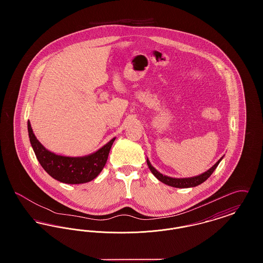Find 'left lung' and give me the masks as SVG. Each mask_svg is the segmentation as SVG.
<instances>
[{
  "label": "left lung",
  "instance_id": "obj_1",
  "mask_svg": "<svg viewBox=\"0 0 263 263\" xmlns=\"http://www.w3.org/2000/svg\"><path fill=\"white\" fill-rule=\"evenodd\" d=\"M224 156L213 165L212 167H210L207 172L203 173L199 175H195V176H191V177H183V178H175V177H171L167 175H163L160 172H158L152 164H151L149 159H147V164L150 168L152 174L155 175L160 181H162L164 184L173 186L176 188H188L195 187L197 185H199L201 183H203L206 179L209 178V176H211L213 172L216 170V167L218 166V164L223 160Z\"/></svg>",
  "mask_w": 263,
  "mask_h": 263
}]
</instances>
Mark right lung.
<instances>
[{
  "mask_svg": "<svg viewBox=\"0 0 263 263\" xmlns=\"http://www.w3.org/2000/svg\"><path fill=\"white\" fill-rule=\"evenodd\" d=\"M28 136L38 162L44 171L54 179L68 184L86 183L95 179L104 167L115 138L100 150L83 157H67L47 150L35 137L29 120L27 121Z\"/></svg>",
  "mask_w": 263,
  "mask_h": 263,
  "instance_id": "1",
  "label": "right lung"
}]
</instances>
